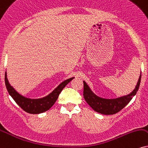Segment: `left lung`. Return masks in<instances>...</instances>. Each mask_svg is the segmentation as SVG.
<instances>
[{
    "label": "left lung",
    "mask_w": 148,
    "mask_h": 148,
    "mask_svg": "<svg viewBox=\"0 0 148 148\" xmlns=\"http://www.w3.org/2000/svg\"><path fill=\"white\" fill-rule=\"evenodd\" d=\"M141 75H140L134 90L127 95L116 98V99H103L95 95L91 91L88 86L84 81V97L88 104L96 112L103 114H114L119 112L132 99L139 88Z\"/></svg>",
    "instance_id": "8db88e82"
}]
</instances>
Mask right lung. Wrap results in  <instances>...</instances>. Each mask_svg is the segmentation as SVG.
<instances>
[{"instance_id": "obj_1", "label": "right lung", "mask_w": 148, "mask_h": 148, "mask_svg": "<svg viewBox=\"0 0 148 148\" xmlns=\"http://www.w3.org/2000/svg\"><path fill=\"white\" fill-rule=\"evenodd\" d=\"M73 79V77L69 78L62 82L51 93L41 99H29L25 97L22 96L19 93H18L12 86H11L9 83L8 79L7 78V74L5 73V82L6 88L8 90L9 94L12 96L16 103L25 112L30 113V114H39L48 110L53 106L55 102L58 99V96L61 91L63 90L67 84Z\"/></svg>"}]
</instances>
